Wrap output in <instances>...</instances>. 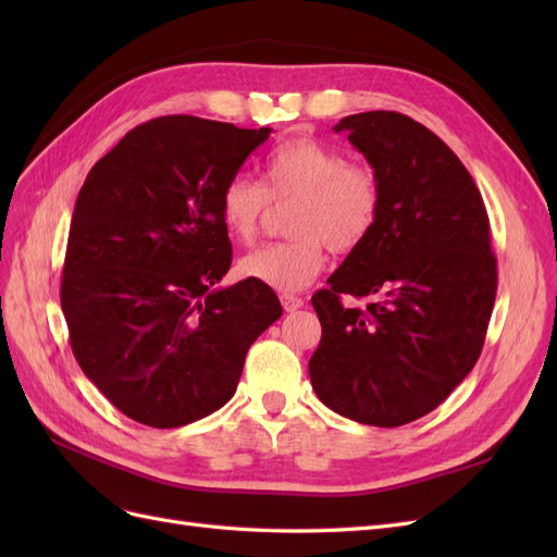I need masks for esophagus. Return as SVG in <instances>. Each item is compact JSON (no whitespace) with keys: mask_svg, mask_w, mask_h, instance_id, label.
I'll use <instances>...</instances> for the list:
<instances>
[{"mask_svg":"<svg viewBox=\"0 0 557 557\" xmlns=\"http://www.w3.org/2000/svg\"><path fill=\"white\" fill-rule=\"evenodd\" d=\"M281 305H283V309H285V311L293 313V311H297V309L305 307V299L297 297V295L285 293V295H281Z\"/></svg>","mask_w":557,"mask_h":557,"instance_id":"1","label":"esophagus"}]
</instances>
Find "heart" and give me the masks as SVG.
Segmentation results:
<instances>
[{
	"mask_svg": "<svg viewBox=\"0 0 557 557\" xmlns=\"http://www.w3.org/2000/svg\"><path fill=\"white\" fill-rule=\"evenodd\" d=\"M293 239L248 252L239 274L267 288L295 293L323 272L325 246L334 252L360 248L381 211V181L372 166L348 162L339 150L309 137L276 146L264 160V185L232 176L221 193V218L242 244L256 242L272 201H293Z\"/></svg>",
	"mask_w": 557,
	"mask_h": 557,
	"instance_id": "heart-1",
	"label": "heart"
}]
</instances>
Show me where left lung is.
<instances>
[{"mask_svg": "<svg viewBox=\"0 0 557 557\" xmlns=\"http://www.w3.org/2000/svg\"><path fill=\"white\" fill-rule=\"evenodd\" d=\"M334 132L372 164L381 211L311 297L323 336L309 376L332 411L399 428L440 407L481 356L497 293L491 221L465 164L413 117L367 111ZM342 294L370 305L344 308Z\"/></svg>", "mask_w": 557, "mask_h": 557, "instance_id": "8db88e82", "label": "left lung"}]
</instances>
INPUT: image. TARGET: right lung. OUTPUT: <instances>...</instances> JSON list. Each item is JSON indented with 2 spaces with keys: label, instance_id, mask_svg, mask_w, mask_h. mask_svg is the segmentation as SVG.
Listing matches in <instances>:
<instances>
[{
  "label": "right lung",
  "instance_id": "obj_1",
  "mask_svg": "<svg viewBox=\"0 0 557 557\" xmlns=\"http://www.w3.org/2000/svg\"><path fill=\"white\" fill-rule=\"evenodd\" d=\"M272 129L162 115L129 129L76 197L60 301L74 358L115 409L181 428L237 391L250 344L281 318L239 281L221 193Z\"/></svg>",
  "mask_w": 557,
  "mask_h": 557
}]
</instances>
